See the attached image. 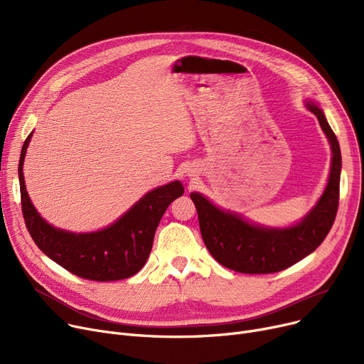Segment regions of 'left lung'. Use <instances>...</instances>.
<instances>
[{"instance_id":"left-lung-1","label":"left lung","mask_w":364,"mask_h":364,"mask_svg":"<svg viewBox=\"0 0 364 364\" xmlns=\"http://www.w3.org/2000/svg\"><path fill=\"white\" fill-rule=\"evenodd\" d=\"M305 106L317 117L333 156L326 190L301 223L288 228L261 227L239 214L223 211L199 193L190 195L198 209L205 246L227 269L246 274L282 272L316 251L331 232L339 203L341 149L323 110L311 100Z\"/></svg>"}]
</instances>
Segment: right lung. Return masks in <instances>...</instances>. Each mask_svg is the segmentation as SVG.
<instances>
[{
	"label": "right lung",
	"mask_w": 364,
	"mask_h": 364,
	"mask_svg": "<svg viewBox=\"0 0 364 364\" xmlns=\"http://www.w3.org/2000/svg\"><path fill=\"white\" fill-rule=\"evenodd\" d=\"M32 134L18 161V183L25 224L36 246L72 274L95 282H112L139 273L151 251L156 227L172 200L184 193L172 181L144 195L117 223L94 233H70L54 228L33 208L25 186L23 161Z\"/></svg>",
	"instance_id": "right-lung-1"
}]
</instances>
